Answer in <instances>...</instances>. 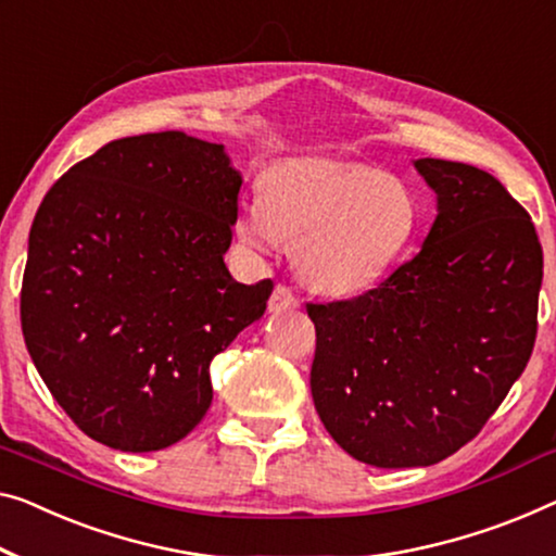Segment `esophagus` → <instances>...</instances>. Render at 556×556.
I'll use <instances>...</instances> for the list:
<instances>
[{"instance_id": "esophagus-1", "label": "esophagus", "mask_w": 556, "mask_h": 556, "mask_svg": "<svg viewBox=\"0 0 556 556\" xmlns=\"http://www.w3.org/2000/svg\"><path fill=\"white\" fill-rule=\"evenodd\" d=\"M300 306V300H296L294 292L285 285H277L275 292L269 296V312L271 314H281V312H292Z\"/></svg>"}]
</instances>
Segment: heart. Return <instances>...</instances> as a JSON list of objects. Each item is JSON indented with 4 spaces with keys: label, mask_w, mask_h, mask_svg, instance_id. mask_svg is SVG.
Listing matches in <instances>:
<instances>
[{
    "label": "heart",
    "mask_w": 556,
    "mask_h": 556,
    "mask_svg": "<svg viewBox=\"0 0 556 556\" xmlns=\"http://www.w3.org/2000/svg\"><path fill=\"white\" fill-rule=\"evenodd\" d=\"M419 222L412 189L392 174L344 162H281L242 206L237 237L254 252L294 242L312 289L357 296L375 289L407 252Z\"/></svg>",
    "instance_id": "obj_1"
}]
</instances>
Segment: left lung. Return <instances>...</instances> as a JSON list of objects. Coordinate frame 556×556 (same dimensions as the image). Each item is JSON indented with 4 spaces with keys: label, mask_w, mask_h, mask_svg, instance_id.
I'll return each instance as SVG.
<instances>
[{
    "label": "left lung",
    "mask_w": 556,
    "mask_h": 556,
    "mask_svg": "<svg viewBox=\"0 0 556 556\" xmlns=\"http://www.w3.org/2000/svg\"><path fill=\"white\" fill-rule=\"evenodd\" d=\"M437 219L354 300L306 304L321 425L371 467H429L479 434L534 350L542 244L515 197L462 162L414 160Z\"/></svg>",
    "instance_id": "left-lung-1"
}]
</instances>
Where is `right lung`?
I'll return each mask as SVG.
<instances>
[{
	"instance_id": "add662e5",
	"label": "right lung",
	"mask_w": 556,
	"mask_h": 556,
	"mask_svg": "<svg viewBox=\"0 0 556 556\" xmlns=\"http://www.w3.org/2000/svg\"><path fill=\"white\" fill-rule=\"evenodd\" d=\"M242 174L185 131L124 137L56 179L29 231L22 331L56 404L122 452L185 439L210 364L267 309L271 279H231Z\"/></svg>"
}]
</instances>
